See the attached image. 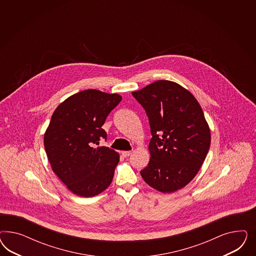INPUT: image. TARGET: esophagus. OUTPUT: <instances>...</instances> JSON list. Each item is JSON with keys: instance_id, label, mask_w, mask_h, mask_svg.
I'll list each match as a JSON object with an SVG mask.
<instances>
[{"instance_id": "esophagus-1", "label": "esophagus", "mask_w": 256, "mask_h": 256, "mask_svg": "<svg viewBox=\"0 0 256 256\" xmlns=\"http://www.w3.org/2000/svg\"><path fill=\"white\" fill-rule=\"evenodd\" d=\"M121 154H122L123 156L126 158V156H128L132 155V152H130V151H122Z\"/></svg>"}]
</instances>
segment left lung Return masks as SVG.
<instances>
[{"instance_id": "1", "label": "left lung", "mask_w": 256, "mask_h": 256, "mask_svg": "<svg viewBox=\"0 0 256 256\" xmlns=\"http://www.w3.org/2000/svg\"><path fill=\"white\" fill-rule=\"evenodd\" d=\"M132 96L146 110L152 134L151 158L140 172L142 178L164 194L182 188L194 178L210 150V128L200 104L182 86L162 80Z\"/></svg>"}]
</instances>
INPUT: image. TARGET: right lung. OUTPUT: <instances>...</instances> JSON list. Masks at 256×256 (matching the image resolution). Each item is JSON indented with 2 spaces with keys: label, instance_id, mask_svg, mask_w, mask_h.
Listing matches in <instances>:
<instances>
[{
  "label": "right lung",
  "instance_id": "right-lung-1",
  "mask_svg": "<svg viewBox=\"0 0 256 256\" xmlns=\"http://www.w3.org/2000/svg\"><path fill=\"white\" fill-rule=\"evenodd\" d=\"M122 98L89 89L75 94L54 112L44 135V146L52 170L73 194L92 197L112 183L119 154L106 146L102 128L108 114Z\"/></svg>",
  "mask_w": 256,
  "mask_h": 256
}]
</instances>
